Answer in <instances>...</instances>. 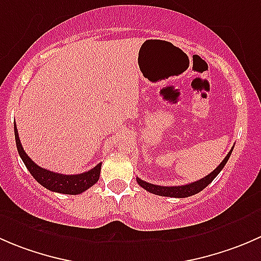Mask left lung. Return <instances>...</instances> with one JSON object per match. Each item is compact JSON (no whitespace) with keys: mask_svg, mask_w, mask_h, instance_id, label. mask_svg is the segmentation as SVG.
Wrapping results in <instances>:
<instances>
[{"mask_svg":"<svg viewBox=\"0 0 261 261\" xmlns=\"http://www.w3.org/2000/svg\"><path fill=\"white\" fill-rule=\"evenodd\" d=\"M233 147L230 150L227 155L225 156V159L221 162V164L213 170L212 173H210L208 175H206L202 179L193 181V183L186 184V186H174V187H163V186H156V184H151L147 183V181L140 179V178H136V181L143 187L144 189L152 194H158V196H163V197H174V198H186V197L193 196V194L199 193L201 191H203L207 186H208L211 181L215 179L216 177L218 175V173L223 169V167L227 163L228 158H230L231 152H232Z\"/></svg>","mask_w":261,"mask_h":261,"instance_id":"8db88e82","label":"left lung"}]
</instances>
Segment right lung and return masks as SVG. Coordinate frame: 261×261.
Instances as JSON below:
<instances>
[{
    "instance_id": "1",
    "label": "right lung",
    "mask_w": 261,
    "mask_h": 261,
    "mask_svg": "<svg viewBox=\"0 0 261 261\" xmlns=\"http://www.w3.org/2000/svg\"><path fill=\"white\" fill-rule=\"evenodd\" d=\"M15 140H16L17 151L20 154L21 159H22L23 164L28 168L29 172L31 173L34 178L39 181L43 187L51 192H57V193H64V194H80L82 192L87 191L91 188L94 183H97L99 179V173H101V165L102 163L97 164L96 167L92 168L88 172L81 173V174H73V175H64L59 174V173L50 172L48 169L39 167L36 163L29 158V155L23 151L22 145L18 139V133L16 123H15Z\"/></svg>"
}]
</instances>
